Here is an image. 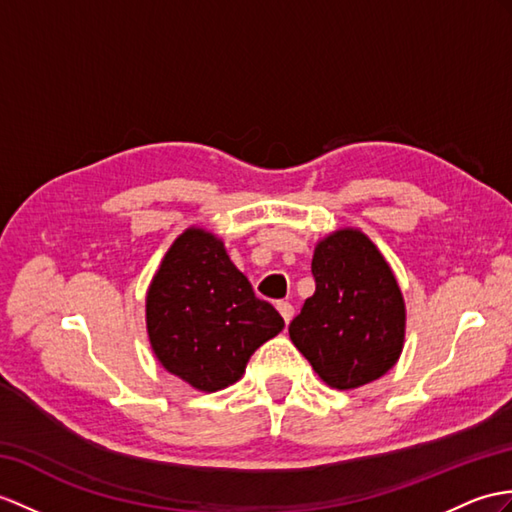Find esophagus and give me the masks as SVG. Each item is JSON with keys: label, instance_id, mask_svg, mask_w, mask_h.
<instances>
[{"label": "esophagus", "instance_id": "1", "mask_svg": "<svg viewBox=\"0 0 512 512\" xmlns=\"http://www.w3.org/2000/svg\"><path fill=\"white\" fill-rule=\"evenodd\" d=\"M276 308L280 310V315H282V319H284L286 326H289L291 319H293V315H295V308H293V304H289V302H278V304H276Z\"/></svg>", "mask_w": 512, "mask_h": 512}]
</instances>
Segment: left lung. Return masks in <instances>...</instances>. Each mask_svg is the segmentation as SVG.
<instances>
[{
    "label": "left lung",
    "mask_w": 512,
    "mask_h": 512,
    "mask_svg": "<svg viewBox=\"0 0 512 512\" xmlns=\"http://www.w3.org/2000/svg\"><path fill=\"white\" fill-rule=\"evenodd\" d=\"M315 293L289 326L291 341L332 389L382 378L404 347L406 306L393 271L367 234H328L313 256Z\"/></svg>",
    "instance_id": "8db88e82"
}]
</instances>
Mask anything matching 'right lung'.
Listing matches in <instances>:
<instances>
[{"instance_id": "1", "label": "right lung", "mask_w": 512, "mask_h": 512, "mask_svg": "<svg viewBox=\"0 0 512 512\" xmlns=\"http://www.w3.org/2000/svg\"><path fill=\"white\" fill-rule=\"evenodd\" d=\"M149 345L173 376L213 393L239 380L284 319L234 267L223 241L184 230L162 258L145 299Z\"/></svg>"}]
</instances>
